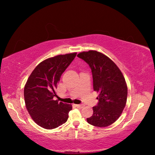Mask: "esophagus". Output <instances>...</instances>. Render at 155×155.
I'll return each instance as SVG.
<instances>
[{"mask_svg": "<svg viewBox=\"0 0 155 155\" xmlns=\"http://www.w3.org/2000/svg\"><path fill=\"white\" fill-rule=\"evenodd\" d=\"M76 106H77V107H78V108H81V109L83 108V107H84L83 104H77Z\"/></svg>", "mask_w": 155, "mask_h": 155, "instance_id": "1", "label": "esophagus"}]
</instances>
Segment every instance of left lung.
<instances>
[{"label":"left lung","instance_id":"left-lung-1","mask_svg":"<svg viewBox=\"0 0 155 155\" xmlns=\"http://www.w3.org/2000/svg\"><path fill=\"white\" fill-rule=\"evenodd\" d=\"M90 65L94 90L98 93V105L87 121L97 127H106L119 118L126 106L128 88L123 74L116 64L102 52L83 51L77 54Z\"/></svg>","mask_w":155,"mask_h":155}]
</instances>
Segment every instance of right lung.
<instances>
[{"mask_svg": "<svg viewBox=\"0 0 155 155\" xmlns=\"http://www.w3.org/2000/svg\"><path fill=\"white\" fill-rule=\"evenodd\" d=\"M77 52L59 54L44 60L31 72L24 89L25 106L31 118L46 129H53L66 122L72 104L54 101L60 78Z\"/></svg>", "mask_w": 155, "mask_h": 155, "instance_id": "add662e5", "label": "right lung"}]
</instances>
